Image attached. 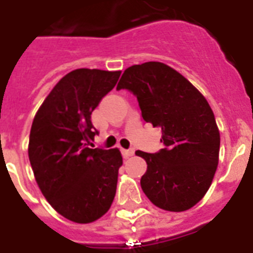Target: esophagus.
I'll return each instance as SVG.
<instances>
[{
    "mask_svg": "<svg viewBox=\"0 0 253 253\" xmlns=\"http://www.w3.org/2000/svg\"><path fill=\"white\" fill-rule=\"evenodd\" d=\"M122 154H123V157H131L132 154H134V150L132 149H123L122 150Z\"/></svg>",
    "mask_w": 253,
    "mask_h": 253,
    "instance_id": "1",
    "label": "esophagus"
}]
</instances>
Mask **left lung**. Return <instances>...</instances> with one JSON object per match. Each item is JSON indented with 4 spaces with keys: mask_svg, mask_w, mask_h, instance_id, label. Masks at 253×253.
<instances>
[{
    "mask_svg": "<svg viewBox=\"0 0 253 253\" xmlns=\"http://www.w3.org/2000/svg\"><path fill=\"white\" fill-rule=\"evenodd\" d=\"M116 89L131 92L143 121L163 132L164 149L135 153L148 164L141 177L145 195L168 211L195 206L211 184L219 154V131L207 100L180 73L161 62L130 66Z\"/></svg>",
    "mask_w": 253,
    "mask_h": 253,
    "instance_id": "8db88e82",
    "label": "left lung"
}]
</instances>
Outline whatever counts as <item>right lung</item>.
I'll use <instances>...</instances> for the list:
<instances>
[{
    "instance_id": "obj_1",
    "label": "right lung",
    "mask_w": 253,
    "mask_h": 253,
    "mask_svg": "<svg viewBox=\"0 0 253 253\" xmlns=\"http://www.w3.org/2000/svg\"><path fill=\"white\" fill-rule=\"evenodd\" d=\"M121 72L77 69L52 88L32 122L28 156L36 183L61 215L93 222L110 210L118 172V149L93 148V110L118 83Z\"/></svg>"
}]
</instances>
